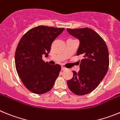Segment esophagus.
<instances>
[{"mask_svg":"<svg viewBox=\"0 0 120 120\" xmlns=\"http://www.w3.org/2000/svg\"><path fill=\"white\" fill-rule=\"evenodd\" d=\"M61 69H62V70H67L66 68L65 67H62V68H61Z\"/></svg>","mask_w":120,"mask_h":120,"instance_id":"esophagus-1","label":"esophagus"}]
</instances>
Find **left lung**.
I'll return each instance as SVG.
<instances>
[{"label": "left lung", "instance_id": "1", "mask_svg": "<svg viewBox=\"0 0 120 120\" xmlns=\"http://www.w3.org/2000/svg\"><path fill=\"white\" fill-rule=\"evenodd\" d=\"M68 32L79 39L80 44L77 56L83 58L80 70L73 71V77L67 81L72 93L83 96L91 93L98 86L109 68V52L105 41L96 32L88 27L67 29Z\"/></svg>", "mask_w": 120, "mask_h": 120}]
</instances>
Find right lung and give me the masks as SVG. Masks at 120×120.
<instances>
[{
  "mask_svg": "<svg viewBox=\"0 0 120 120\" xmlns=\"http://www.w3.org/2000/svg\"><path fill=\"white\" fill-rule=\"evenodd\" d=\"M64 28L39 26L31 29L22 37L15 53L18 75L32 93L42 94L49 91L61 70L59 64L50 65L42 59L48 56L51 45Z\"/></svg>",
  "mask_w": 120,
  "mask_h": 120,
  "instance_id": "right-lung-1",
  "label": "right lung"
}]
</instances>
